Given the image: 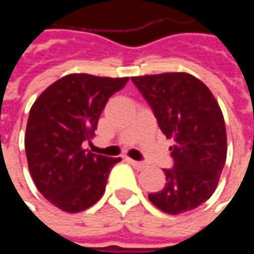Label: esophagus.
I'll return each mask as SVG.
<instances>
[{
    "mask_svg": "<svg viewBox=\"0 0 254 254\" xmlns=\"http://www.w3.org/2000/svg\"><path fill=\"white\" fill-rule=\"evenodd\" d=\"M127 160L133 166V167H134V169H137V170H143V169H145V167H147V165H145V163H143V162H137V160H133V159H130V158H127Z\"/></svg>",
    "mask_w": 254,
    "mask_h": 254,
    "instance_id": "34e87169",
    "label": "esophagus"
}]
</instances>
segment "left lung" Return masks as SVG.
Masks as SVG:
<instances>
[{
  "label": "left lung",
  "mask_w": 254,
  "mask_h": 254,
  "mask_svg": "<svg viewBox=\"0 0 254 254\" xmlns=\"http://www.w3.org/2000/svg\"><path fill=\"white\" fill-rule=\"evenodd\" d=\"M132 81L148 102L160 130L173 138L174 167L163 170L166 185L149 201L170 215L191 211L212 196L227 156L222 110L201 80L185 72L136 76Z\"/></svg>",
  "instance_id": "8db88e82"
}]
</instances>
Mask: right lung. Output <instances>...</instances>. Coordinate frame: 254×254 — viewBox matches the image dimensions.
<instances>
[{"instance_id": "obj_1", "label": "right lung", "mask_w": 254, "mask_h": 254, "mask_svg": "<svg viewBox=\"0 0 254 254\" xmlns=\"http://www.w3.org/2000/svg\"><path fill=\"white\" fill-rule=\"evenodd\" d=\"M129 77L66 74L49 85L32 105L25 129V155L38 190L60 209L74 213L103 196L113 166L121 158L87 152L111 95Z\"/></svg>"}]
</instances>
